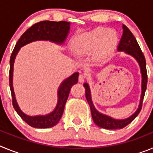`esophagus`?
Returning a JSON list of instances; mask_svg holds the SVG:
<instances>
[{
	"label": "esophagus",
	"instance_id": "1",
	"mask_svg": "<svg viewBox=\"0 0 153 153\" xmlns=\"http://www.w3.org/2000/svg\"><path fill=\"white\" fill-rule=\"evenodd\" d=\"M78 79H79V81L80 82V83H83V82H84L85 80H86V76L83 75V74H79V77H78Z\"/></svg>",
	"mask_w": 153,
	"mask_h": 153
}]
</instances>
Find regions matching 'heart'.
Masks as SVG:
<instances>
[{
  "mask_svg": "<svg viewBox=\"0 0 153 153\" xmlns=\"http://www.w3.org/2000/svg\"><path fill=\"white\" fill-rule=\"evenodd\" d=\"M117 35L113 30L99 27L78 35L73 40V49L79 55L97 51L98 54L109 51L116 44Z\"/></svg>",
  "mask_w": 153,
  "mask_h": 153,
  "instance_id": "1",
  "label": "heart"
}]
</instances>
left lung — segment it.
<instances>
[{"label": "left lung", "mask_w": 153, "mask_h": 153, "mask_svg": "<svg viewBox=\"0 0 153 153\" xmlns=\"http://www.w3.org/2000/svg\"><path fill=\"white\" fill-rule=\"evenodd\" d=\"M123 33L121 37L120 44L118 45L119 51H125L128 54H130L134 58H136L140 66L141 69L142 76H143V81H142V95L140 99V103L139 108L136 110V113L132 115L129 118L125 119V120H115L111 117L103 115L102 113H99L93 106V102L91 100V94H90V90L89 88V86L87 83H84L83 86L86 90V100L90 105V109H91V114L93 117V122L95 123L98 126L101 128L108 129H123L128 124L130 123L132 120H134L138 114L140 113L143 106V101L144 96H145V92L146 90L147 81H148V76H147L146 71V63L145 56L143 55L140 46L138 44L135 36L132 33L129 28L126 25H123Z\"/></svg>", "instance_id": "8db88e82"}]
</instances>
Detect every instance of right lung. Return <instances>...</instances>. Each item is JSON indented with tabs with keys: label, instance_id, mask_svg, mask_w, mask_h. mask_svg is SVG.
Segmentation results:
<instances>
[{
	"label": "right lung",
	"instance_id": "right-lung-1",
	"mask_svg": "<svg viewBox=\"0 0 153 153\" xmlns=\"http://www.w3.org/2000/svg\"><path fill=\"white\" fill-rule=\"evenodd\" d=\"M70 30V23L67 21H44L36 23L27 30L21 38L17 42L14 49L11 53L10 59V71H9V84L12 96V103L16 112L24 121L29 126L34 128H51L54 126L59 123L63 115L64 106L68 98L70 89L75 83H77L79 74L75 73L70 77L65 79L59 87L58 90V102L56 107L51 113L46 116H36L29 117L24 114L18 107L16 102L13 86H12V76H13V67L14 59L19 50L23 46L26 45L35 40H51L56 44H62L67 36Z\"/></svg>",
	"mask_w": 153,
	"mask_h": 153
}]
</instances>
